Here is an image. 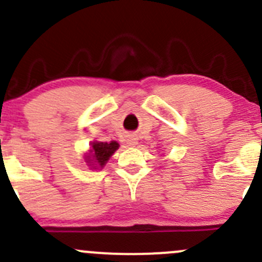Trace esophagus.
<instances>
[{
  "instance_id": "1",
  "label": "esophagus",
  "mask_w": 262,
  "mask_h": 262,
  "mask_svg": "<svg viewBox=\"0 0 262 262\" xmlns=\"http://www.w3.org/2000/svg\"><path fill=\"white\" fill-rule=\"evenodd\" d=\"M126 143L129 144V146H136L137 143H138V139L136 138V137H128V138H126Z\"/></svg>"
}]
</instances>
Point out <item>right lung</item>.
<instances>
[{"mask_svg":"<svg viewBox=\"0 0 262 262\" xmlns=\"http://www.w3.org/2000/svg\"><path fill=\"white\" fill-rule=\"evenodd\" d=\"M118 148L119 143L115 141L91 142L89 152L84 153V162L91 170H99V168L101 170Z\"/></svg>","mask_w":262,"mask_h":262,"instance_id":"1","label":"right lung"}]
</instances>
